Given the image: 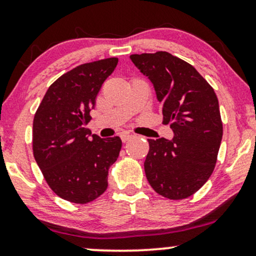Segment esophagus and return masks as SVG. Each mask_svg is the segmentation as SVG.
I'll return each mask as SVG.
<instances>
[{"label": "esophagus", "instance_id": "1", "mask_svg": "<svg viewBox=\"0 0 256 256\" xmlns=\"http://www.w3.org/2000/svg\"><path fill=\"white\" fill-rule=\"evenodd\" d=\"M120 138H122V142H126V140H131V138H132V134H128V132H122V134H120Z\"/></svg>", "mask_w": 256, "mask_h": 256}]
</instances>
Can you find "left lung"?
<instances>
[{
    "label": "left lung",
    "mask_w": 256,
    "mask_h": 256,
    "mask_svg": "<svg viewBox=\"0 0 256 256\" xmlns=\"http://www.w3.org/2000/svg\"><path fill=\"white\" fill-rule=\"evenodd\" d=\"M130 58L152 82L164 122H171L174 134L171 140H148L146 179L164 198H189L216 166L222 138L218 98L195 67L170 52L134 54Z\"/></svg>",
    "instance_id": "8db88e82"
}]
</instances>
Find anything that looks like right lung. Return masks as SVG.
Returning <instances> with one entry per match:
<instances>
[{
	"label": "right lung",
	"mask_w": 256,
	"mask_h": 256,
	"mask_svg": "<svg viewBox=\"0 0 256 256\" xmlns=\"http://www.w3.org/2000/svg\"><path fill=\"white\" fill-rule=\"evenodd\" d=\"M118 64L110 58L76 67L49 86L34 118V156L50 189L66 201L88 204L106 192L108 170L122 149L118 136L86 128L102 84Z\"/></svg>",
	"instance_id": "obj_1"
}]
</instances>
